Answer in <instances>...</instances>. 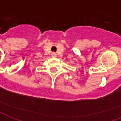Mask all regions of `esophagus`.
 Returning <instances> with one entry per match:
<instances>
[{"mask_svg":"<svg viewBox=\"0 0 121 121\" xmlns=\"http://www.w3.org/2000/svg\"><path fill=\"white\" fill-rule=\"evenodd\" d=\"M52 57H56L57 55H56V54L55 52H52Z\"/></svg>","mask_w":121,"mask_h":121,"instance_id":"esophagus-1","label":"esophagus"}]
</instances>
